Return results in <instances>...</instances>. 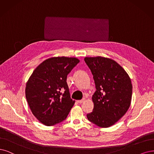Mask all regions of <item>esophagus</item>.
I'll use <instances>...</instances> for the list:
<instances>
[{
	"label": "esophagus",
	"mask_w": 154,
	"mask_h": 154,
	"mask_svg": "<svg viewBox=\"0 0 154 154\" xmlns=\"http://www.w3.org/2000/svg\"><path fill=\"white\" fill-rule=\"evenodd\" d=\"M84 101H85V98H83V99H82L81 100H77V102H78L79 103H83Z\"/></svg>",
	"instance_id": "obj_1"
}]
</instances>
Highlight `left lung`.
Listing matches in <instances>:
<instances>
[{"instance_id":"8db88e82","label":"left lung","mask_w":154,"mask_h":154,"mask_svg":"<svg viewBox=\"0 0 154 154\" xmlns=\"http://www.w3.org/2000/svg\"><path fill=\"white\" fill-rule=\"evenodd\" d=\"M96 91L93 112L88 119L101 128H109L126 113L131 105L133 86L126 72L116 61L101 56L86 57Z\"/></svg>"}]
</instances>
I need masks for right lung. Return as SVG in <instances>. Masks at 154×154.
<instances>
[{
  "instance_id": "obj_1",
  "label": "right lung",
  "mask_w": 154,
  "mask_h": 154,
  "mask_svg": "<svg viewBox=\"0 0 154 154\" xmlns=\"http://www.w3.org/2000/svg\"><path fill=\"white\" fill-rule=\"evenodd\" d=\"M79 63L75 58H49L34 70L26 82L28 104L33 116L45 126L65 120L75 103L70 97L66 78Z\"/></svg>"
}]
</instances>
